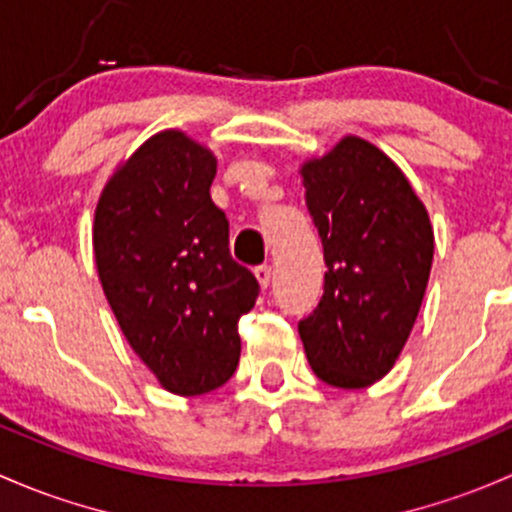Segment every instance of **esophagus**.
I'll return each mask as SVG.
<instances>
[{
    "mask_svg": "<svg viewBox=\"0 0 512 512\" xmlns=\"http://www.w3.org/2000/svg\"><path fill=\"white\" fill-rule=\"evenodd\" d=\"M255 277H257V282H260V287H270V282H272V267L270 265H260V267H255Z\"/></svg>",
    "mask_w": 512,
    "mask_h": 512,
    "instance_id": "1",
    "label": "esophagus"
}]
</instances>
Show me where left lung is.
I'll return each instance as SVG.
<instances>
[{"label": "left lung", "mask_w": 512, "mask_h": 512, "mask_svg": "<svg viewBox=\"0 0 512 512\" xmlns=\"http://www.w3.org/2000/svg\"><path fill=\"white\" fill-rule=\"evenodd\" d=\"M306 208L324 245V297L299 336L316 378L360 390L385 378L427 292L434 230L427 206L383 149L346 134L301 161Z\"/></svg>", "instance_id": "left-lung-1"}]
</instances>
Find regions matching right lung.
Listing matches in <instances>:
<instances>
[{
	"label": "right lung",
	"instance_id": "1",
	"mask_svg": "<svg viewBox=\"0 0 512 512\" xmlns=\"http://www.w3.org/2000/svg\"><path fill=\"white\" fill-rule=\"evenodd\" d=\"M218 159L181 129H161L122 159L95 206L93 255L107 304L164 390L206 395L240 360L257 279L230 257L211 201Z\"/></svg>",
	"mask_w": 512,
	"mask_h": 512
}]
</instances>
